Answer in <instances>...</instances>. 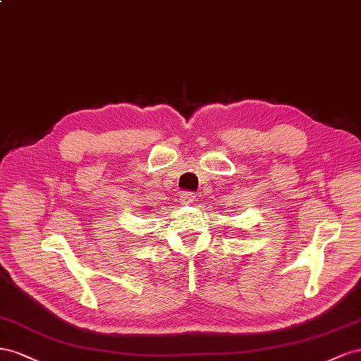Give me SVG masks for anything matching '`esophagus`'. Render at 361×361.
Instances as JSON below:
<instances>
[{
	"instance_id": "1",
	"label": "esophagus",
	"mask_w": 361,
	"mask_h": 361,
	"mask_svg": "<svg viewBox=\"0 0 361 361\" xmlns=\"http://www.w3.org/2000/svg\"><path fill=\"white\" fill-rule=\"evenodd\" d=\"M180 202H181V204H186V205L193 204V202H195L193 193H192V192H183L181 197H180Z\"/></svg>"
}]
</instances>
